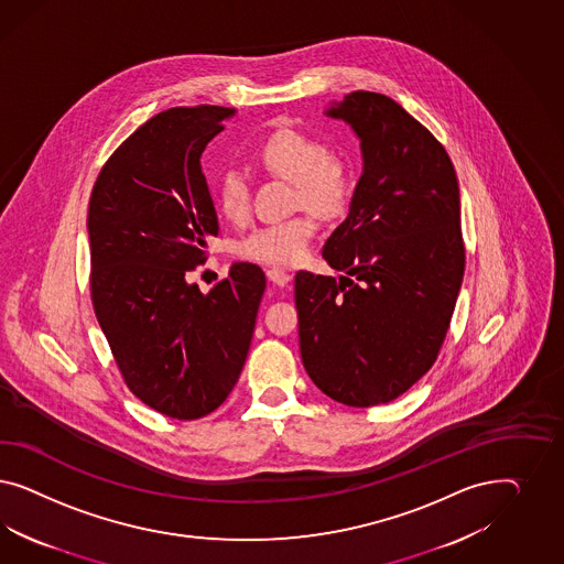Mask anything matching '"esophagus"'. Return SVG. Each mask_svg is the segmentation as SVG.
<instances>
[{"mask_svg": "<svg viewBox=\"0 0 564 564\" xmlns=\"http://www.w3.org/2000/svg\"><path fill=\"white\" fill-rule=\"evenodd\" d=\"M267 276H269V281H273L274 285H279V288L288 285L291 281V274L288 271H281V269H269Z\"/></svg>", "mask_w": 564, "mask_h": 564, "instance_id": "34e87169", "label": "esophagus"}]
</instances>
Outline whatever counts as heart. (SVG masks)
Here are the masks:
<instances>
[{
	"mask_svg": "<svg viewBox=\"0 0 564 564\" xmlns=\"http://www.w3.org/2000/svg\"><path fill=\"white\" fill-rule=\"evenodd\" d=\"M254 161L260 170L293 184L295 205L306 206L318 215H333L341 208L349 186L345 163L326 153L316 138L295 130H279L258 144ZM219 208L229 221L248 219L250 182L241 171L223 173ZM314 229L316 225L307 215L271 223L241 239L238 254L264 264H293L306 254Z\"/></svg>",
	"mask_w": 564,
	"mask_h": 564,
	"instance_id": "b5f03b06",
	"label": "heart"
}]
</instances>
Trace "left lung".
Wrapping results in <instances>:
<instances>
[{
	"instance_id": "obj_1",
	"label": "left lung",
	"mask_w": 564,
	"mask_h": 564,
	"mask_svg": "<svg viewBox=\"0 0 564 564\" xmlns=\"http://www.w3.org/2000/svg\"><path fill=\"white\" fill-rule=\"evenodd\" d=\"M351 126L361 175L323 248L341 276L300 271V354L312 382L351 408L405 393L438 358L462 290L457 173L443 144L380 93L326 109Z\"/></svg>"
}]
</instances>
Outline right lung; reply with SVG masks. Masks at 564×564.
<instances>
[{"mask_svg": "<svg viewBox=\"0 0 564 564\" xmlns=\"http://www.w3.org/2000/svg\"><path fill=\"white\" fill-rule=\"evenodd\" d=\"M236 111H161L123 140L88 203L90 295L128 389L154 411L198 420L236 387L267 288L236 262L208 293L188 273L219 219L200 156Z\"/></svg>", "mask_w": 564, "mask_h": 564, "instance_id": "1", "label": "right lung"}]
</instances>
